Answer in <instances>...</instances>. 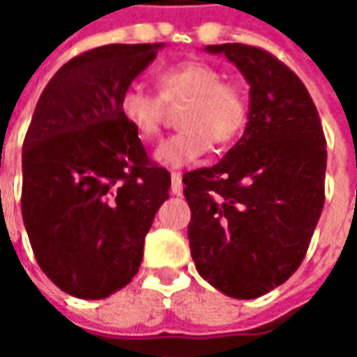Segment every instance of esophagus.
<instances>
[{
  "label": "esophagus",
  "mask_w": 357,
  "mask_h": 357,
  "mask_svg": "<svg viewBox=\"0 0 357 357\" xmlns=\"http://www.w3.org/2000/svg\"><path fill=\"white\" fill-rule=\"evenodd\" d=\"M172 194H176V196L181 194V174L178 172L172 174Z\"/></svg>",
  "instance_id": "1"
}]
</instances>
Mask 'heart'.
<instances>
[{
    "instance_id": "1",
    "label": "heart",
    "mask_w": 357,
    "mask_h": 357,
    "mask_svg": "<svg viewBox=\"0 0 357 357\" xmlns=\"http://www.w3.org/2000/svg\"><path fill=\"white\" fill-rule=\"evenodd\" d=\"M159 95L140 84H130L119 95V115L144 142L153 140L165 115V103L185 101L179 111L181 130L155 149V161L169 169H181L200 159L211 140L231 142L246 126L248 103L244 93L204 61H183L157 76Z\"/></svg>"
}]
</instances>
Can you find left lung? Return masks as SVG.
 I'll return each instance as SVG.
<instances>
[{
    "label": "left lung",
    "instance_id": "1",
    "mask_svg": "<svg viewBox=\"0 0 357 357\" xmlns=\"http://www.w3.org/2000/svg\"><path fill=\"white\" fill-rule=\"evenodd\" d=\"M250 86L248 123L213 167L188 172V240L202 279L236 300L285 283L302 264L324 204L326 142L302 80L271 53L206 45Z\"/></svg>",
    "mask_w": 357,
    "mask_h": 357
}]
</instances>
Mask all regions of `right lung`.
<instances>
[{
    "mask_svg": "<svg viewBox=\"0 0 357 357\" xmlns=\"http://www.w3.org/2000/svg\"><path fill=\"white\" fill-rule=\"evenodd\" d=\"M163 43L103 45L57 70L22 149V219L43 273L66 294L109 298L138 273L172 176L149 161L119 95Z\"/></svg>",
    "mask_w": 357,
    "mask_h": 357,
    "instance_id": "obj_1",
    "label": "right lung"
}]
</instances>
